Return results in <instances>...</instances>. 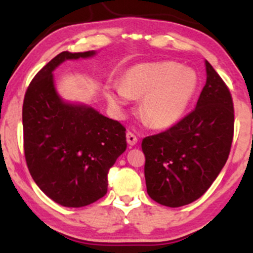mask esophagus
Listing matches in <instances>:
<instances>
[{
  "label": "esophagus",
  "mask_w": 253,
  "mask_h": 253,
  "mask_svg": "<svg viewBox=\"0 0 253 253\" xmlns=\"http://www.w3.org/2000/svg\"><path fill=\"white\" fill-rule=\"evenodd\" d=\"M126 139H127V143H128V145H130V146H133V145L138 143V138H136V135L132 132L126 133Z\"/></svg>",
  "instance_id": "1"
}]
</instances>
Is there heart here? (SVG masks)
Here are the masks:
<instances>
[{
  "label": "heart",
  "mask_w": 253,
  "mask_h": 253,
  "mask_svg": "<svg viewBox=\"0 0 253 253\" xmlns=\"http://www.w3.org/2000/svg\"><path fill=\"white\" fill-rule=\"evenodd\" d=\"M195 74L175 63L141 64L127 71L123 85L108 92V100L121 107L129 96L143 97L140 112L157 128L175 125L195 94Z\"/></svg>",
  "instance_id": "heart-1"
}]
</instances>
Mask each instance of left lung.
<instances>
[{"label": "left lung", "instance_id": "left-lung-1", "mask_svg": "<svg viewBox=\"0 0 253 253\" xmlns=\"http://www.w3.org/2000/svg\"><path fill=\"white\" fill-rule=\"evenodd\" d=\"M207 82L182 120L143 139L145 181L153 201L181 207L201 197L227 162L234 133L228 86L206 60Z\"/></svg>", "mask_w": 253, "mask_h": 253}]
</instances>
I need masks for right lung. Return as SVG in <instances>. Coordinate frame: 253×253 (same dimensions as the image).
Returning <instances> with one entry per match:
<instances>
[{
	"label": "right lung",
	"mask_w": 253,
	"mask_h": 253,
	"mask_svg": "<svg viewBox=\"0 0 253 253\" xmlns=\"http://www.w3.org/2000/svg\"><path fill=\"white\" fill-rule=\"evenodd\" d=\"M95 52L64 51L34 76L22 106L24 150L34 182L64 207H83L103 197L108 172L126 150V128L91 107L63 102L52 71L66 59Z\"/></svg>",
	"instance_id": "obj_1"
}]
</instances>
